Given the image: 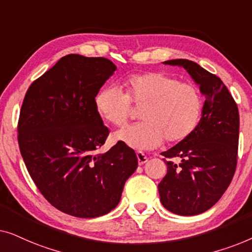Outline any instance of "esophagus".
Returning <instances> with one entry per match:
<instances>
[{"mask_svg":"<svg viewBox=\"0 0 252 252\" xmlns=\"http://www.w3.org/2000/svg\"><path fill=\"white\" fill-rule=\"evenodd\" d=\"M136 157H137V161H139V165H143L144 163H147L148 161L147 156L143 153H141V151H137Z\"/></svg>","mask_w":252,"mask_h":252,"instance_id":"34e87169","label":"esophagus"}]
</instances>
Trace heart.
<instances>
[{"mask_svg":"<svg viewBox=\"0 0 252 252\" xmlns=\"http://www.w3.org/2000/svg\"><path fill=\"white\" fill-rule=\"evenodd\" d=\"M125 86L127 94L116 87H105L95 98L98 115L117 127H124L128 122L130 100L136 105H146L144 122L113 134L116 142L134 149H153L165 140L171 144L182 142L197 128L203 98L195 85L180 82L160 72H146L129 75Z\"/></svg>","mask_w":252,"mask_h":252,"instance_id":"b5f03b06","label":"heart"}]
</instances>
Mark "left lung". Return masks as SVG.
I'll list each match as a JSON object with an SVG mask.
<instances>
[{
  "mask_svg": "<svg viewBox=\"0 0 252 252\" xmlns=\"http://www.w3.org/2000/svg\"><path fill=\"white\" fill-rule=\"evenodd\" d=\"M188 72L205 96L202 118L195 132L161 155L167 173L158 185L160 202L179 216H196L212 208L235 173L239 148V109L220 78L195 62L171 60Z\"/></svg>",
  "mask_w": 252,
  "mask_h": 252,
  "instance_id": "obj_1",
  "label": "left lung"
}]
</instances>
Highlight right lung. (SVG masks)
Segmentation results:
<instances>
[{"label":"right lung","instance_id":"right-lung-1","mask_svg":"<svg viewBox=\"0 0 252 252\" xmlns=\"http://www.w3.org/2000/svg\"><path fill=\"white\" fill-rule=\"evenodd\" d=\"M116 70L108 58L66 55L30 86L20 109L18 143L31 178L51 205L78 218L115 209L137 167L124 142L97 154L109 129L95 97Z\"/></svg>","mask_w":252,"mask_h":252}]
</instances>
